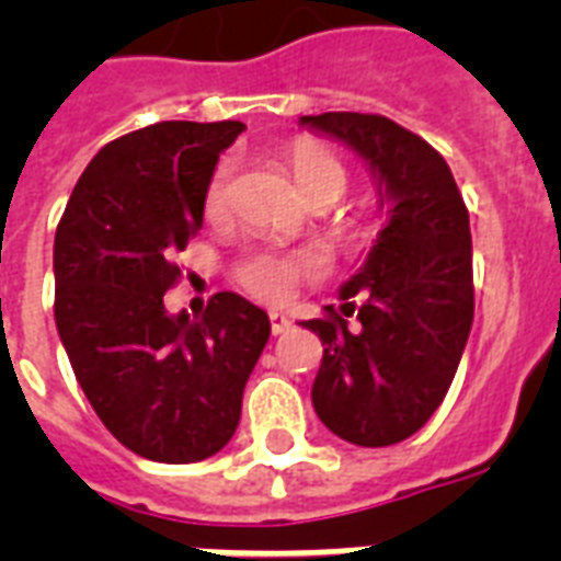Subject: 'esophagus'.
<instances>
[{
  "mask_svg": "<svg viewBox=\"0 0 561 561\" xmlns=\"http://www.w3.org/2000/svg\"><path fill=\"white\" fill-rule=\"evenodd\" d=\"M290 329V317L279 314V311H273L271 314V332L273 334H285Z\"/></svg>",
  "mask_w": 561,
  "mask_h": 561,
  "instance_id": "esophagus-1",
  "label": "esophagus"
}]
</instances>
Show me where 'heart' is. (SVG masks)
Instances as JSON below:
<instances>
[{
    "instance_id": "1",
    "label": "heart",
    "mask_w": 561,
    "mask_h": 561,
    "mask_svg": "<svg viewBox=\"0 0 561 561\" xmlns=\"http://www.w3.org/2000/svg\"><path fill=\"white\" fill-rule=\"evenodd\" d=\"M288 169L297 180L299 192L308 201L317 194H341L346 188V169L323 145H294L288 153ZM232 180H236V162L224 157L215 162L206 186H203V218L209 224H220L229 211V194H232ZM323 262L308 250H273V247H253L238 255L229 276L238 288L262 302H285L299 288L302 282H311L320 276Z\"/></svg>"
}]
</instances>
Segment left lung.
I'll use <instances>...</instances> for the list:
<instances>
[{
	"mask_svg": "<svg viewBox=\"0 0 561 561\" xmlns=\"http://www.w3.org/2000/svg\"><path fill=\"white\" fill-rule=\"evenodd\" d=\"M369 160L390 220L343 306L302 323L323 341L317 416L346 443L383 448L434 416L474 320L469 209L443 153L378 113L302 116Z\"/></svg>",
	"mask_w": 561,
	"mask_h": 561,
	"instance_id": "obj_1",
	"label": "left lung"
}]
</instances>
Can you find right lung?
<instances>
[{
  "mask_svg": "<svg viewBox=\"0 0 561 561\" xmlns=\"http://www.w3.org/2000/svg\"><path fill=\"white\" fill-rule=\"evenodd\" d=\"M241 122H160L104 145L55 236V323L83 396L139 457L197 462L232 439L271 337L262 308L220 290L171 317L174 255L203 224V186Z\"/></svg>",
  "mask_w": 561,
  "mask_h": 561,
  "instance_id": "right-lung-1",
  "label": "right lung"
}]
</instances>
